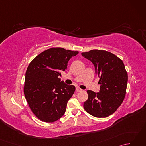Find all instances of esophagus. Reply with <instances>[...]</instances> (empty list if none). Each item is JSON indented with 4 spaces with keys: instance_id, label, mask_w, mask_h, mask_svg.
Here are the masks:
<instances>
[{
    "instance_id": "esophagus-1",
    "label": "esophagus",
    "mask_w": 146,
    "mask_h": 146,
    "mask_svg": "<svg viewBox=\"0 0 146 146\" xmlns=\"http://www.w3.org/2000/svg\"><path fill=\"white\" fill-rule=\"evenodd\" d=\"M76 92H82V90L81 88H80L79 87H76Z\"/></svg>"
}]
</instances>
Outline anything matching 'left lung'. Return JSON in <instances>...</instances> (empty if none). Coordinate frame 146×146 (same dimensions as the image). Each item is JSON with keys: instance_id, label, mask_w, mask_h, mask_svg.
Segmentation results:
<instances>
[{"instance_id": "left-lung-1", "label": "left lung", "mask_w": 146, "mask_h": 146, "mask_svg": "<svg viewBox=\"0 0 146 146\" xmlns=\"http://www.w3.org/2000/svg\"><path fill=\"white\" fill-rule=\"evenodd\" d=\"M82 55L94 64L100 84L98 93L87 90L88 98L83 108L92 116L107 117L113 113L124 100L128 81L124 64L116 55L104 50L93 49Z\"/></svg>"}]
</instances>
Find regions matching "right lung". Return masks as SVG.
Returning <instances> with one entry per match:
<instances>
[{
	"mask_svg": "<svg viewBox=\"0 0 146 146\" xmlns=\"http://www.w3.org/2000/svg\"><path fill=\"white\" fill-rule=\"evenodd\" d=\"M78 54L52 48L37 56L27 67L24 94L33 113L42 122H54L64 114L75 87L65 84L59 76L66 70L71 57Z\"/></svg>",
	"mask_w": 146,
	"mask_h": 146,
	"instance_id": "obj_1",
	"label": "right lung"
}]
</instances>
